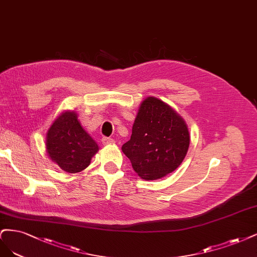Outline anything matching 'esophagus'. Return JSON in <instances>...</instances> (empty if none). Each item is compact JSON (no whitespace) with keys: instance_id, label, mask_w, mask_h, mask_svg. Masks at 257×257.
<instances>
[{"instance_id":"1","label":"esophagus","mask_w":257,"mask_h":257,"mask_svg":"<svg viewBox=\"0 0 257 257\" xmlns=\"http://www.w3.org/2000/svg\"><path fill=\"white\" fill-rule=\"evenodd\" d=\"M101 142H102V144H103V145H109V144H113V143H114V140H113V139H111V138H106V137H104V138H102Z\"/></svg>"}]
</instances>
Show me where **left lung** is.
Listing matches in <instances>:
<instances>
[{
  "mask_svg": "<svg viewBox=\"0 0 257 257\" xmlns=\"http://www.w3.org/2000/svg\"><path fill=\"white\" fill-rule=\"evenodd\" d=\"M189 144L184 118L158 98L147 97L139 107L131 138L121 151L141 178L155 180L179 167Z\"/></svg>",
  "mask_w": 257,
  "mask_h": 257,
  "instance_id": "obj_1",
  "label": "left lung"
}]
</instances>
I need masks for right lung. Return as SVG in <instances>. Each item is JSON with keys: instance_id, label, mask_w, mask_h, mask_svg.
Masks as SVG:
<instances>
[{"instance_id": "add662e5", "label": "right lung", "mask_w": 257, "mask_h": 257, "mask_svg": "<svg viewBox=\"0 0 257 257\" xmlns=\"http://www.w3.org/2000/svg\"><path fill=\"white\" fill-rule=\"evenodd\" d=\"M46 148L52 161L72 174L86 169L99 150L74 111H65L53 121L47 132Z\"/></svg>"}]
</instances>
